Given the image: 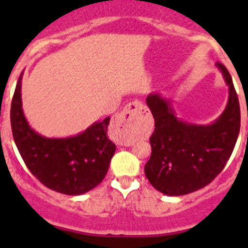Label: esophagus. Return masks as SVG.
Here are the masks:
<instances>
[{
    "label": "esophagus",
    "mask_w": 248,
    "mask_h": 248,
    "mask_svg": "<svg viewBox=\"0 0 248 248\" xmlns=\"http://www.w3.org/2000/svg\"><path fill=\"white\" fill-rule=\"evenodd\" d=\"M147 108L140 101L129 102L115 116L112 128L115 140L119 145H131L133 142L134 122L146 115Z\"/></svg>",
    "instance_id": "34e87169"
}]
</instances>
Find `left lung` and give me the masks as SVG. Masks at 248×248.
Here are the masks:
<instances>
[{
	"label": "left lung",
	"mask_w": 248,
	"mask_h": 248,
	"mask_svg": "<svg viewBox=\"0 0 248 248\" xmlns=\"http://www.w3.org/2000/svg\"><path fill=\"white\" fill-rule=\"evenodd\" d=\"M216 68L229 90L228 103L209 124H196L176 116L170 98L158 92L146 97L155 119L150 138L151 157L145 164L150 184L167 196H185L209 185L223 170L240 132V106L229 72Z\"/></svg>",
	"instance_id": "8db88e82"
}]
</instances>
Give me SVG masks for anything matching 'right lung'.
<instances>
[{"label":"right lung","instance_id":"1","mask_svg":"<svg viewBox=\"0 0 248 248\" xmlns=\"http://www.w3.org/2000/svg\"><path fill=\"white\" fill-rule=\"evenodd\" d=\"M20 74L11 107L12 132L30 171L47 188L79 196L98 186L108 172L116 145L108 138L110 117L67 138H47L37 133L22 110Z\"/></svg>","mask_w":248,"mask_h":248}]
</instances>
